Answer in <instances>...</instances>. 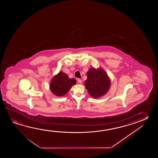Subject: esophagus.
<instances>
[{
  "mask_svg": "<svg viewBox=\"0 0 158 158\" xmlns=\"http://www.w3.org/2000/svg\"><path fill=\"white\" fill-rule=\"evenodd\" d=\"M77 82L79 84H82V80L81 79H78Z\"/></svg>",
  "mask_w": 158,
  "mask_h": 158,
  "instance_id": "obj_1",
  "label": "esophagus"
}]
</instances>
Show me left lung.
<instances>
[{"mask_svg": "<svg viewBox=\"0 0 158 158\" xmlns=\"http://www.w3.org/2000/svg\"><path fill=\"white\" fill-rule=\"evenodd\" d=\"M87 79L85 86L92 97L97 98L107 92L110 86V80L102 69H95L91 68L87 73Z\"/></svg>", "mask_w": 158, "mask_h": 158, "instance_id": "1", "label": "left lung"}]
</instances>
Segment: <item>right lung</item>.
Wrapping results in <instances>:
<instances>
[{"mask_svg":"<svg viewBox=\"0 0 158 158\" xmlns=\"http://www.w3.org/2000/svg\"><path fill=\"white\" fill-rule=\"evenodd\" d=\"M76 84L75 79L69 78L67 74L61 72L52 78L50 89L53 94L61 97L67 94L72 86Z\"/></svg>","mask_w":158,"mask_h":158,"instance_id":"right-lung-1","label":"right lung"}]
</instances>
